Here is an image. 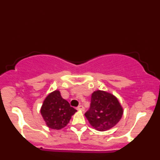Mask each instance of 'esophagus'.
Masks as SVG:
<instances>
[{
  "label": "esophagus",
  "mask_w": 160,
  "mask_h": 160,
  "mask_svg": "<svg viewBox=\"0 0 160 160\" xmlns=\"http://www.w3.org/2000/svg\"><path fill=\"white\" fill-rule=\"evenodd\" d=\"M77 109H78V110H82V111H84V110H85V108H84L83 106H82V105L78 106L77 107Z\"/></svg>",
  "instance_id": "esophagus-1"
}]
</instances>
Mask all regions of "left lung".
Instances as JSON below:
<instances>
[{"instance_id":"8db88e82","label":"left lung","mask_w":160,"mask_h":160,"mask_svg":"<svg viewBox=\"0 0 160 160\" xmlns=\"http://www.w3.org/2000/svg\"><path fill=\"white\" fill-rule=\"evenodd\" d=\"M122 115L123 108L117 97L102 90L92 93L90 108L85 114L92 127L100 132L115 127Z\"/></svg>"}]
</instances>
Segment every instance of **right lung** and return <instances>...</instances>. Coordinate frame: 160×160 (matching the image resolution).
I'll return each instance as SVG.
<instances>
[{"instance_id": "add662e5", "label": "right lung", "mask_w": 160, "mask_h": 160, "mask_svg": "<svg viewBox=\"0 0 160 160\" xmlns=\"http://www.w3.org/2000/svg\"><path fill=\"white\" fill-rule=\"evenodd\" d=\"M77 110L63 99L59 90L51 92L43 101L40 113L46 124L52 129L59 130L67 125Z\"/></svg>"}]
</instances>
